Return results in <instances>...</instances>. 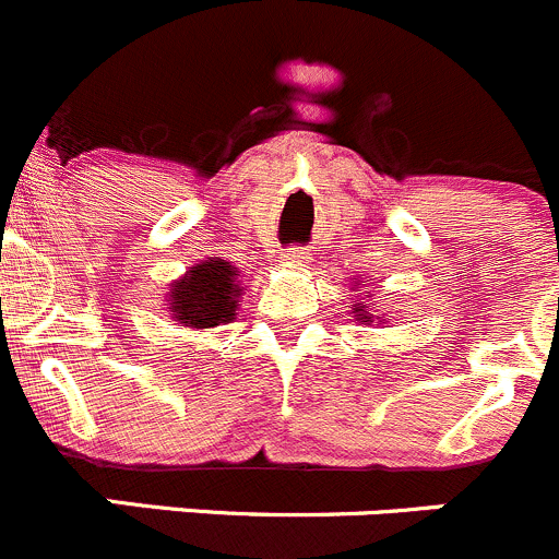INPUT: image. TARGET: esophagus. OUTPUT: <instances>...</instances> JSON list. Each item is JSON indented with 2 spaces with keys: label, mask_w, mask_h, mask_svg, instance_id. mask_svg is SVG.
<instances>
[{
  "label": "esophagus",
  "mask_w": 559,
  "mask_h": 559,
  "mask_svg": "<svg viewBox=\"0 0 559 559\" xmlns=\"http://www.w3.org/2000/svg\"><path fill=\"white\" fill-rule=\"evenodd\" d=\"M307 252L301 247H294V249H288V252L283 254V263L285 265H296V269H301V265H307Z\"/></svg>",
  "instance_id": "obj_1"
}]
</instances>
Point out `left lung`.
I'll return each mask as SVG.
<instances>
[{"label": "left lung", "mask_w": 559, "mask_h": 559, "mask_svg": "<svg viewBox=\"0 0 559 559\" xmlns=\"http://www.w3.org/2000/svg\"><path fill=\"white\" fill-rule=\"evenodd\" d=\"M354 312H356V321H359V323H373V312H368V310H365V305H359V301H356V305H354Z\"/></svg>", "instance_id": "1"}]
</instances>
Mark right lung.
<instances>
[{"mask_svg":"<svg viewBox=\"0 0 559 559\" xmlns=\"http://www.w3.org/2000/svg\"><path fill=\"white\" fill-rule=\"evenodd\" d=\"M241 271L227 260L209 258L191 265L169 288V316L189 329H214L236 318Z\"/></svg>","mask_w":559,"mask_h":559,"instance_id":"add662e5","label":"right lung"}]
</instances>
